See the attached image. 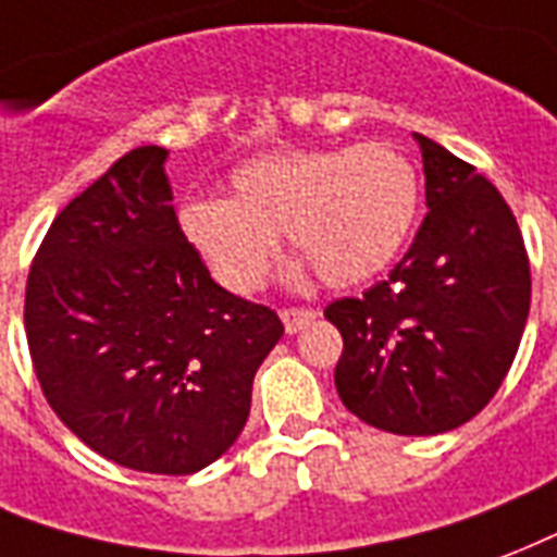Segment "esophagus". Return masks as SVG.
Masks as SVG:
<instances>
[{"label":"esophagus","mask_w":557,"mask_h":557,"mask_svg":"<svg viewBox=\"0 0 557 557\" xmlns=\"http://www.w3.org/2000/svg\"><path fill=\"white\" fill-rule=\"evenodd\" d=\"M317 319V310L310 308H284L282 310V322L287 327V334H296L305 325H310Z\"/></svg>","instance_id":"34e87169"}]
</instances>
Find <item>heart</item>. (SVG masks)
<instances>
[{"mask_svg":"<svg viewBox=\"0 0 557 557\" xmlns=\"http://www.w3.org/2000/svg\"><path fill=\"white\" fill-rule=\"evenodd\" d=\"M416 206V168L392 145L290 148L235 168L230 200H185L180 230L211 275L235 293L264 282L278 232L322 282L346 287L389 264Z\"/></svg>","mask_w":557,"mask_h":557,"instance_id":"heart-1","label":"heart"}]
</instances>
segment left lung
Here are the masks:
<instances>
[{
	"label": "left lung",
	"mask_w": 557,
	"mask_h": 557,
	"mask_svg": "<svg viewBox=\"0 0 557 557\" xmlns=\"http://www.w3.org/2000/svg\"><path fill=\"white\" fill-rule=\"evenodd\" d=\"M426 218L386 282L331 301L343 334L334 381L360 421L435 435L488 407L523 337L532 275L503 194L476 168L416 133Z\"/></svg>",
	"instance_id": "8db88e82"
}]
</instances>
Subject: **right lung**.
Returning <instances> with one entry per match:
<instances>
[{
	"instance_id": "obj_1",
	"label": "right lung",
	"mask_w": 557,
	"mask_h": 557,
	"mask_svg": "<svg viewBox=\"0 0 557 557\" xmlns=\"http://www.w3.org/2000/svg\"><path fill=\"white\" fill-rule=\"evenodd\" d=\"M165 148L98 176L46 232L25 284V337L49 407L103 459L185 476L230 450L252 377L282 339L185 240Z\"/></svg>"
}]
</instances>
